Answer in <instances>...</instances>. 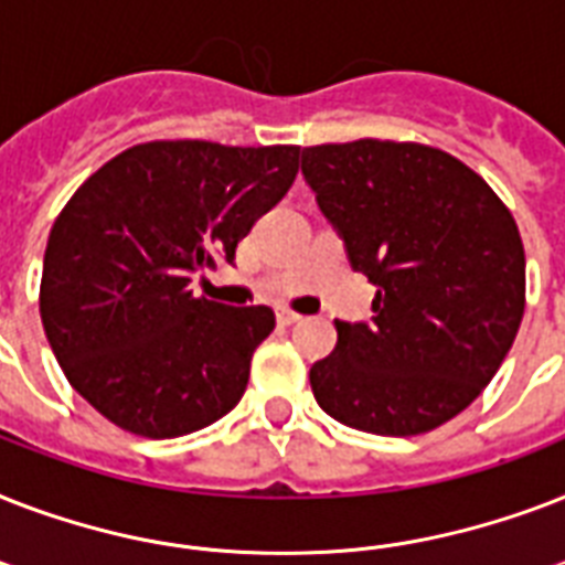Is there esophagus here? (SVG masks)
Instances as JSON below:
<instances>
[{
	"mask_svg": "<svg viewBox=\"0 0 565 565\" xmlns=\"http://www.w3.org/2000/svg\"><path fill=\"white\" fill-rule=\"evenodd\" d=\"M299 313H296V310H287V308H281L278 310V322H281V326H296V322H299Z\"/></svg>",
	"mask_w": 565,
	"mask_h": 565,
	"instance_id": "34e87169",
	"label": "esophagus"
}]
</instances>
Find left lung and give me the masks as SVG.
<instances>
[{"label": "left lung", "instance_id": "1", "mask_svg": "<svg viewBox=\"0 0 565 565\" xmlns=\"http://www.w3.org/2000/svg\"><path fill=\"white\" fill-rule=\"evenodd\" d=\"M301 175L354 273L377 287L370 326L337 322V349L310 366L319 407L381 437L455 419L499 372L525 313L516 220L434 146H310Z\"/></svg>", "mask_w": 565, "mask_h": 565}]
</instances>
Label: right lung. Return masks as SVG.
I'll list each match as a JSON object with an SVG mask.
<instances>
[{"label":"right lung","mask_w":565,"mask_h":565,"mask_svg":"<svg viewBox=\"0 0 565 565\" xmlns=\"http://www.w3.org/2000/svg\"><path fill=\"white\" fill-rule=\"evenodd\" d=\"M299 152L154 140L75 190L49 231L40 319L66 381L105 419L170 439L243 398L275 313L195 299L190 278L234 260L296 181Z\"/></svg>","instance_id":"add662e5"}]
</instances>
